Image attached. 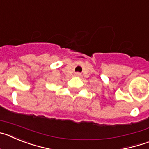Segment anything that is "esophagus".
I'll use <instances>...</instances> for the list:
<instances>
[{"label":"esophagus","mask_w":149,"mask_h":149,"mask_svg":"<svg viewBox=\"0 0 149 149\" xmlns=\"http://www.w3.org/2000/svg\"><path fill=\"white\" fill-rule=\"evenodd\" d=\"M75 76H77V77H80L81 76V73H79V72H77V73H75V74H74Z\"/></svg>","instance_id":"34e87169"}]
</instances>
